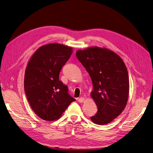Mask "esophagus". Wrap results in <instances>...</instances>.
<instances>
[{
	"label": "esophagus",
	"mask_w": 153,
	"mask_h": 153,
	"mask_svg": "<svg viewBox=\"0 0 153 153\" xmlns=\"http://www.w3.org/2000/svg\"><path fill=\"white\" fill-rule=\"evenodd\" d=\"M78 102H79V103H84V102L85 98H83V97H80V98H78Z\"/></svg>",
	"instance_id": "34e87169"
}]
</instances>
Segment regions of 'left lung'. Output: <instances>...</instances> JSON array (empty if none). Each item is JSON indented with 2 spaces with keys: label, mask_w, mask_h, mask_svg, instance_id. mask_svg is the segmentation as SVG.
<instances>
[{
  "label": "left lung",
  "mask_w": 153,
  "mask_h": 153,
  "mask_svg": "<svg viewBox=\"0 0 153 153\" xmlns=\"http://www.w3.org/2000/svg\"><path fill=\"white\" fill-rule=\"evenodd\" d=\"M76 56L89 73L93 85L91 96L98 112L91 117L103 125L119 116L126 105L129 76L126 65L117 54L107 48L91 47L78 50Z\"/></svg>",
  "instance_id": "8db88e82"
}]
</instances>
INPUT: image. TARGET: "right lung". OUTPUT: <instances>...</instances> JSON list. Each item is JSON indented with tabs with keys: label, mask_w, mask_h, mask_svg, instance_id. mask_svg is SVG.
Instances as JSON below:
<instances>
[{
	"label": "right lung",
	"mask_w": 153,
	"mask_h": 153,
	"mask_svg": "<svg viewBox=\"0 0 153 153\" xmlns=\"http://www.w3.org/2000/svg\"><path fill=\"white\" fill-rule=\"evenodd\" d=\"M71 47L58 43L37 50L25 69V92L34 112L45 121H55L73 101L68 86L59 80V73L70 58Z\"/></svg>",
	"instance_id": "1"
}]
</instances>
